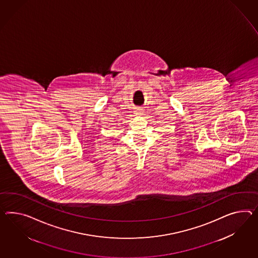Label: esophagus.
<instances>
[{"mask_svg": "<svg viewBox=\"0 0 258 258\" xmlns=\"http://www.w3.org/2000/svg\"><path fill=\"white\" fill-rule=\"evenodd\" d=\"M138 112H139V111H138ZM137 114H139V113H137Z\"/></svg>", "mask_w": 258, "mask_h": 258, "instance_id": "obj_1", "label": "esophagus"}]
</instances>
